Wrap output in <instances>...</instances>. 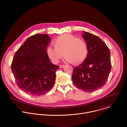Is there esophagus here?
<instances>
[{
    "label": "esophagus",
    "instance_id": "34e87169",
    "mask_svg": "<svg viewBox=\"0 0 127 127\" xmlns=\"http://www.w3.org/2000/svg\"><path fill=\"white\" fill-rule=\"evenodd\" d=\"M65 65H59V67L60 68H64V67H65Z\"/></svg>",
    "mask_w": 127,
    "mask_h": 127
}]
</instances>
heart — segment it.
<instances>
[{
    "mask_svg": "<svg viewBox=\"0 0 127 127\" xmlns=\"http://www.w3.org/2000/svg\"><path fill=\"white\" fill-rule=\"evenodd\" d=\"M54 46L47 49V55L54 63H58L64 56L66 60L74 64L84 61L88 54L87 44L83 40L74 35L65 33L61 35L53 42Z\"/></svg>",
    "mask_w": 127,
    "mask_h": 127,
    "instance_id": "1",
    "label": "heart"
}]
</instances>
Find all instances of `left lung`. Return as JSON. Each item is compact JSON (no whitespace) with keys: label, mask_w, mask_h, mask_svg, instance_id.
<instances>
[{"label":"left lung","mask_w":127,"mask_h":127,"mask_svg":"<svg viewBox=\"0 0 127 127\" xmlns=\"http://www.w3.org/2000/svg\"><path fill=\"white\" fill-rule=\"evenodd\" d=\"M88 47L85 60L73 69L72 79L79 89L93 92L105 84L111 70L110 51L97 36L83 32Z\"/></svg>","instance_id":"8db88e82"}]
</instances>
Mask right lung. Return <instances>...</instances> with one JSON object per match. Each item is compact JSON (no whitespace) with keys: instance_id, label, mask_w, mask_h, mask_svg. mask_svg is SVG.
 I'll return each mask as SVG.
<instances>
[{"instance_id":"add662e5","label":"right lung","mask_w":127,"mask_h":127,"mask_svg":"<svg viewBox=\"0 0 127 127\" xmlns=\"http://www.w3.org/2000/svg\"><path fill=\"white\" fill-rule=\"evenodd\" d=\"M51 38L47 34L29 37L15 53L11 70L17 85L33 96L46 94L54 86L59 66L52 64L47 53Z\"/></svg>"}]
</instances>
